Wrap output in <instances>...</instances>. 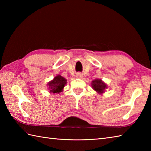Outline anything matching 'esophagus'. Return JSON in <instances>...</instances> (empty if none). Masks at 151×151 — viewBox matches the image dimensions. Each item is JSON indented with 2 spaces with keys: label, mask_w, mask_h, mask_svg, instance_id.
I'll return each instance as SVG.
<instances>
[{
  "label": "esophagus",
  "mask_w": 151,
  "mask_h": 151,
  "mask_svg": "<svg viewBox=\"0 0 151 151\" xmlns=\"http://www.w3.org/2000/svg\"><path fill=\"white\" fill-rule=\"evenodd\" d=\"M82 75L81 73H77L76 75V78H82Z\"/></svg>",
  "instance_id": "1"
}]
</instances>
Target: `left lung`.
<instances>
[{
  "mask_svg": "<svg viewBox=\"0 0 151 151\" xmlns=\"http://www.w3.org/2000/svg\"><path fill=\"white\" fill-rule=\"evenodd\" d=\"M91 87L99 95H102L108 88L107 84L101 78H96L91 82Z\"/></svg>",
  "mask_w": 151,
  "mask_h": 151,
  "instance_id": "1",
  "label": "left lung"
}]
</instances>
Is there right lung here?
I'll return each instance as SVG.
<instances>
[{
  "label": "right lung",
  "mask_w": 151,
  "mask_h": 151,
  "mask_svg": "<svg viewBox=\"0 0 151 151\" xmlns=\"http://www.w3.org/2000/svg\"><path fill=\"white\" fill-rule=\"evenodd\" d=\"M67 80L62 75H58L53 80L48 82L47 88H49V93L51 94L60 93L62 92L65 86L67 84Z\"/></svg>",
  "instance_id": "1"
}]
</instances>
